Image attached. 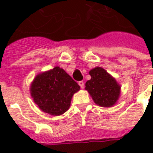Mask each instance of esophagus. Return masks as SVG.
<instances>
[{
	"mask_svg": "<svg viewBox=\"0 0 153 153\" xmlns=\"http://www.w3.org/2000/svg\"><path fill=\"white\" fill-rule=\"evenodd\" d=\"M79 85L80 86V87H81L82 89H83L84 88V86H85V84H84V82L82 81H80L79 82Z\"/></svg>",
	"mask_w": 153,
	"mask_h": 153,
	"instance_id": "obj_1",
	"label": "esophagus"
}]
</instances>
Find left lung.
Masks as SVG:
<instances>
[{
  "mask_svg": "<svg viewBox=\"0 0 153 153\" xmlns=\"http://www.w3.org/2000/svg\"><path fill=\"white\" fill-rule=\"evenodd\" d=\"M89 74L91 79L86 82V90L94 102L100 106H113L118 99L121 86L102 67L94 68Z\"/></svg>",
  "mask_w": 153,
  "mask_h": 153,
  "instance_id": "1",
  "label": "left lung"
}]
</instances>
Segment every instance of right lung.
Masks as SVG:
<instances>
[{
  "mask_svg": "<svg viewBox=\"0 0 153 153\" xmlns=\"http://www.w3.org/2000/svg\"><path fill=\"white\" fill-rule=\"evenodd\" d=\"M80 86L59 67L38 74L31 86V94L42 111L61 115L69 109L73 94Z\"/></svg>",
  "mask_w": 153,
  "mask_h": 153,
  "instance_id": "1",
  "label": "right lung"
}]
</instances>
